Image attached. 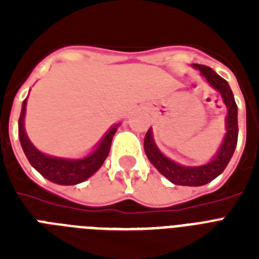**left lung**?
Instances as JSON below:
<instances>
[{
    "mask_svg": "<svg viewBox=\"0 0 259 259\" xmlns=\"http://www.w3.org/2000/svg\"><path fill=\"white\" fill-rule=\"evenodd\" d=\"M197 70L200 71L201 75L207 79V82L217 89L221 93L223 102L229 109L227 114V119H226V125H227V134H226L225 141L222 144L221 149L218 154L213 157V160L208 164L201 166H183L179 165L172 160L166 158L164 154L157 149V146L154 144L153 138H152V132L150 129L145 134V140H144V149L145 153L149 158V161L156 166L158 172L164 175L173 184L177 185H189V187H200L204 185L209 181H212L215 177L221 175L225 168L227 166L229 161L231 160L237 146L238 142V109L235 99H234L233 91L230 89L229 83L226 82L225 79L219 76V75L207 66L203 64H193Z\"/></svg>",
    "mask_w": 259,
    "mask_h": 259,
    "instance_id": "obj_1",
    "label": "left lung"
}]
</instances>
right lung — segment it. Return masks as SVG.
Returning a JSON list of instances; mask_svg holds the SVG:
<instances>
[{
  "label": "right lung",
  "instance_id": "add662e5",
  "mask_svg": "<svg viewBox=\"0 0 259 259\" xmlns=\"http://www.w3.org/2000/svg\"><path fill=\"white\" fill-rule=\"evenodd\" d=\"M26 99L22 103V110L20 119H18V137L21 142L22 150L25 153L28 161L34 169L37 170L41 176L48 179L52 183L62 185H74L79 184L82 181L87 180L90 176H93L105 162L106 157L109 156L111 140L115 134L117 126H113L106 134L98 148L93 153L80 160H67V158L51 157L47 154L38 152L32 142L28 140L24 129V115H25Z\"/></svg>",
  "mask_w": 259,
  "mask_h": 259
}]
</instances>
